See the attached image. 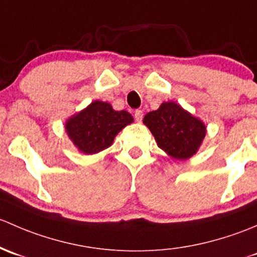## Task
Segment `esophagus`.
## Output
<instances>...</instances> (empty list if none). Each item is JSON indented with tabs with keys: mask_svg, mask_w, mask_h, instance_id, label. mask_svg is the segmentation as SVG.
<instances>
[{
	"mask_svg": "<svg viewBox=\"0 0 257 257\" xmlns=\"http://www.w3.org/2000/svg\"><path fill=\"white\" fill-rule=\"evenodd\" d=\"M142 117H144V112L141 110H136L135 111V118H136L137 122H141Z\"/></svg>",
	"mask_w": 257,
	"mask_h": 257,
	"instance_id": "esophagus-1",
	"label": "esophagus"
}]
</instances>
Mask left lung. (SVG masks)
Instances as JSON below:
<instances>
[{
  "label": "left lung",
  "mask_w": 257,
  "mask_h": 257,
  "mask_svg": "<svg viewBox=\"0 0 257 257\" xmlns=\"http://www.w3.org/2000/svg\"><path fill=\"white\" fill-rule=\"evenodd\" d=\"M157 146L171 158L189 160L202 146L207 126L174 101H165L144 117Z\"/></svg>",
  "instance_id": "8db88e82"
}]
</instances>
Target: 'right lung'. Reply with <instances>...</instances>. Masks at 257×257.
I'll return each mask as SVG.
<instances>
[{"label": "right lung", "mask_w": 257, "mask_h": 257, "mask_svg": "<svg viewBox=\"0 0 257 257\" xmlns=\"http://www.w3.org/2000/svg\"><path fill=\"white\" fill-rule=\"evenodd\" d=\"M134 122L127 111H116L106 101L95 100L65 121V132L79 152L95 155L112 145L116 135Z\"/></svg>", "instance_id": "right-lung-1"}]
</instances>
